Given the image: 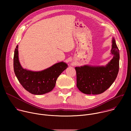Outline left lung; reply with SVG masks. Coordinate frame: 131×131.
Masks as SVG:
<instances>
[{
  "label": "left lung",
  "instance_id": "8db88e82",
  "mask_svg": "<svg viewBox=\"0 0 131 131\" xmlns=\"http://www.w3.org/2000/svg\"><path fill=\"white\" fill-rule=\"evenodd\" d=\"M111 53L113 58L105 66L84 65L76 67L77 86L86 94H100L107 90L116 80L119 69L120 55L114 38Z\"/></svg>",
  "mask_w": 131,
  "mask_h": 131
}]
</instances>
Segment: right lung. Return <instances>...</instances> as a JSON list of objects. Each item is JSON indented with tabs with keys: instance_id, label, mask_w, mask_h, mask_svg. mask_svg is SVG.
<instances>
[{
	"instance_id": "obj_1",
	"label": "right lung",
	"mask_w": 131,
	"mask_h": 131,
	"mask_svg": "<svg viewBox=\"0 0 131 131\" xmlns=\"http://www.w3.org/2000/svg\"><path fill=\"white\" fill-rule=\"evenodd\" d=\"M68 67L63 62H59L45 70L33 71L24 69L18 60V45L14 54L13 68L15 76L23 87L35 95H41L51 91L58 77Z\"/></svg>"
}]
</instances>
